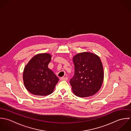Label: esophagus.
I'll return each instance as SVG.
<instances>
[{
    "instance_id": "obj_1",
    "label": "esophagus",
    "mask_w": 131,
    "mask_h": 131,
    "mask_svg": "<svg viewBox=\"0 0 131 131\" xmlns=\"http://www.w3.org/2000/svg\"><path fill=\"white\" fill-rule=\"evenodd\" d=\"M60 79L61 80H65V81H66V80H67L68 78H67V77H62V78H61Z\"/></svg>"
}]
</instances>
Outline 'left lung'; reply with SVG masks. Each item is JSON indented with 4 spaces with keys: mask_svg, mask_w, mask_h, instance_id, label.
<instances>
[{
    "mask_svg": "<svg viewBox=\"0 0 131 131\" xmlns=\"http://www.w3.org/2000/svg\"><path fill=\"white\" fill-rule=\"evenodd\" d=\"M74 76L70 80L73 93L79 97L93 96L100 89L104 79L103 68L99 56L83 52L73 57Z\"/></svg>",
    "mask_w": 131,
    "mask_h": 131,
    "instance_id": "obj_1",
    "label": "left lung"
}]
</instances>
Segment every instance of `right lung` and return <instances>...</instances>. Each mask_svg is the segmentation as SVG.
I'll return each instance as SVG.
<instances>
[{"mask_svg": "<svg viewBox=\"0 0 131 131\" xmlns=\"http://www.w3.org/2000/svg\"><path fill=\"white\" fill-rule=\"evenodd\" d=\"M52 56L48 53L34 56L23 71V81L27 90L31 94L46 96L52 94L59 78L48 68Z\"/></svg>", "mask_w": 131, "mask_h": 131, "instance_id": "right-lung-1", "label": "right lung"}]
</instances>
